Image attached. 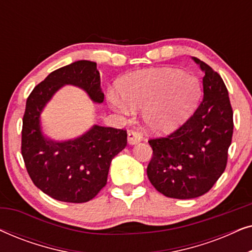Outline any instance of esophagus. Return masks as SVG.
Wrapping results in <instances>:
<instances>
[{
	"label": "esophagus",
	"instance_id": "esophagus-1",
	"mask_svg": "<svg viewBox=\"0 0 252 252\" xmlns=\"http://www.w3.org/2000/svg\"><path fill=\"white\" fill-rule=\"evenodd\" d=\"M127 140H128V143L133 146V144L139 143L142 140V135L137 130H129L128 134H127Z\"/></svg>",
	"mask_w": 252,
	"mask_h": 252
}]
</instances>
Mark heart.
Returning <instances> with one entry per match:
<instances>
[{
	"instance_id": "heart-1",
	"label": "heart",
	"mask_w": 252,
	"mask_h": 252,
	"mask_svg": "<svg viewBox=\"0 0 252 252\" xmlns=\"http://www.w3.org/2000/svg\"><path fill=\"white\" fill-rule=\"evenodd\" d=\"M121 99L110 93L108 101L116 111L130 115L143 110V120L151 132L168 133L184 122L201 93L194 74L174 68L141 71L123 79L118 85Z\"/></svg>"
}]
</instances>
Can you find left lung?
<instances>
[{"mask_svg": "<svg viewBox=\"0 0 252 252\" xmlns=\"http://www.w3.org/2000/svg\"><path fill=\"white\" fill-rule=\"evenodd\" d=\"M204 72L203 99L190 118L165 137L149 140L153 157L148 178L171 198L204 195L226 168L233 136V110L225 84L208 64L192 57Z\"/></svg>", "mask_w": 252, "mask_h": 252, "instance_id": "1", "label": "left lung"}]
</instances>
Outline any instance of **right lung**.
<instances>
[{
  "label": "right lung",
  "mask_w": 252,
  "mask_h": 252,
  "mask_svg": "<svg viewBox=\"0 0 252 252\" xmlns=\"http://www.w3.org/2000/svg\"><path fill=\"white\" fill-rule=\"evenodd\" d=\"M64 85L84 89L95 103L104 99L95 62L78 61L51 72L26 101L22 155L33 184L44 194L62 202L85 203L106 185L111 160L127 144V132L94 125L73 140L58 142L44 136L41 112Z\"/></svg>",
  "instance_id": "add662e5"
}]
</instances>
